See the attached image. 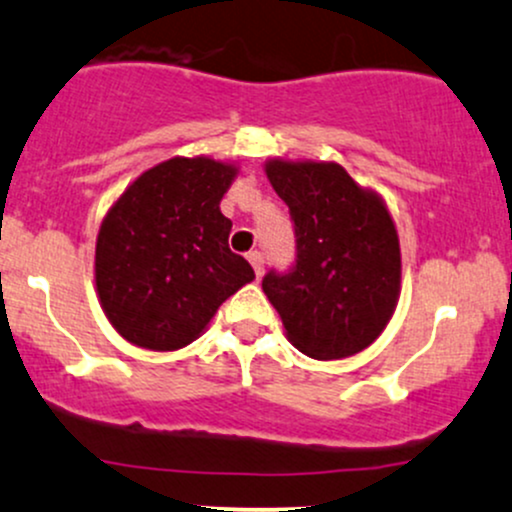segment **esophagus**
Masks as SVG:
<instances>
[{
  "label": "esophagus",
  "instance_id": "esophagus-1",
  "mask_svg": "<svg viewBox=\"0 0 512 512\" xmlns=\"http://www.w3.org/2000/svg\"><path fill=\"white\" fill-rule=\"evenodd\" d=\"M249 263L251 266H254V271H256V275H263V254L261 251H249Z\"/></svg>",
  "mask_w": 512,
  "mask_h": 512
}]
</instances>
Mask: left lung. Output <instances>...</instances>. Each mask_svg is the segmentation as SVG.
<instances>
[{"label":"left lung","mask_w":512,"mask_h":512,"mask_svg":"<svg viewBox=\"0 0 512 512\" xmlns=\"http://www.w3.org/2000/svg\"><path fill=\"white\" fill-rule=\"evenodd\" d=\"M266 174L295 227V263L263 278L287 338L314 360L360 353L384 331L399 300L392 215L380 195L338 164L273 159Z\"/></svg>","instance_id":"left-lung-1"}]
</instances>
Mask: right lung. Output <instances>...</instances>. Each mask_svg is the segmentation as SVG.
I'll return each mask as SVG.
<instances>
[{
    "instance_id": "1",
    "label": "right lung",
    "mask_w": 512,
    "mask_h": 512,
    "mask_svg": "<svg viewBox=\"0 0 512 512\" xmlns=\"http://www.w3.org/2000/svg\"><path fill=\"white\" fill-rule=\"evenodd\" d=\"M237 169L208 157L145 171L108 210L96 239V290L125 341L176 350L203 333L254 268L229 249L220 212Z\"/></svg>"
}]
</instances>
